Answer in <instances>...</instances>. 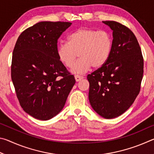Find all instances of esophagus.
I'll return each mask as SVG.
<instances>
[{"instance_id": "esophagus-1", "label": "esophagus", "mask_w": 154, "mask_h": 154, "mask_svg": "<svg viewBox=\"0 0 154 154\" xmlns=\"http://www.w3.org/2000/svg\"><path fill=\"white\" fill-rule=\"evenodd\" d=\"M83 78V77L82 76H80V75H75V79L76 80V82H79V81L82 80Z\"/></svg>"}]
</instances>
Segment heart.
Here are the masks:
<instances>
[{"label": "heart", "instance_id": "heart-1", "mask_svg": "<svg viewBox=\"0 0 154 154\" xmlns=\"http://www.w3.org/2000/svg\"><path fill=\"white\" fill-rule=\"evenodd\" d=\"M113 38L105 30L80 28L68 36V42L58 45V58L65 66L72 68L78 54L80 59L72 69L74 73L83 74L91 67L98 69L107 62L110 56Z\"/></svg>", "mask_w": 154, "mask_h": 154}]
</instances>
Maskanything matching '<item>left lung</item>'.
Listing matches in <instances>:
<instances>
[{"label":"left lung","instance_id":"obj_1","mask_svg":"<svg viewBox=\"0 0 154 154\" xmlns=\"http://www.w3.org/2000/svg\"><path fill=\"white\" fill-rule=\"evenodd\" d=\"M113 30V46L105 64L88 75L89 100L106 119L129 109L140 92L143 75L141 49L132 31L115 21H103Z\"/></svg>","mask_w":154,"mask_h":154}]
</instances>
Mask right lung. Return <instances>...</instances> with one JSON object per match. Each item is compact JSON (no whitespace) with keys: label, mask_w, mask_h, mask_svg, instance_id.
Wrapping results in <instances>:
<instances>
[{"label":"right lung","mask_w":154,"mask_h":154,"mask_svg":"<svg viewBox=\"0 0 154 154\" xmlns=\"http://www.w3.org/2000/svg\"><path fill=\"white\" fill-rule=\"evenodd\" d=\"M66 22H41L20 34L13 51L11 79L22 109L33 118L48 120L63 109L75 83L60 60L58 40Z\"/></svg>","instance_id":"right-lung-1"}]
</instances>
